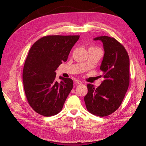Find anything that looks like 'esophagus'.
Segmentation results:
<instances>
[{"label": "esophagus", "instance_id": "esophagus-1", "mask_svg": "<svg viewBox=\"0 0 146 146\" xmlns=\"http://www.w3.org/2000/svg\"><path fill=\"white\" fill-rule=\"evenodd\" d=\"M75 83H76V84H78V85L82 84V82L80 81V80H75Z\"/></svg>", "mask_w": 146, "mask_h": 146}]
</instances>
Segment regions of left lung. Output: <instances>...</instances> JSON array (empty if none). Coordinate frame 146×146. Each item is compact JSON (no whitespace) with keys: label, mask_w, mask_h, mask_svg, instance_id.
Segmentation results:
<instances>
[{"label":"left lung","mask_w":146,"mask_h":146,"mask_svg":"<svg viewBox=\"0 0 146 146\" xmlns=\"http://www.w3.org/2000/svg\"><path fill=\"white\" fill-rule=\"evenodd\" d=\"M103 42L104 56L100 70L104 80L97 88L88 84L84 98L86 109L99 117L113 113L120 106L129 85V57L123 46L113 38H95Z\"/></svg>","instance_id":"obj_1"}]
</instances>
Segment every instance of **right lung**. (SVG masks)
<instances>
[{"label":"right lung","mask_w":146,"mask_h":146,"mask_svg":"<svg viewBox=\"0 0 146 146\" xmlns=\"http://www.w3.org/2000/svg\"><path fill=\"white\" fill-rule=\"evenodd\" d=\"M80 36H46L34 43L24 65L23 80L27 102L36 112L44 117L58 114L63 108L73 88L71 78L56 72L62 62L66 61L71 48Z\"/></svg>","instance_id":"add662e5"}]
</instances>
